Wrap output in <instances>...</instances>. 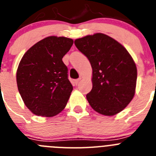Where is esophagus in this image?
<instances>
[{
    "mask_svg": "<svg viewBox=\"0 0 156 156\" xmlns=\"http://www.w3.org/2000/svg\"><path fill=\"white\" fill-rule=\"evenodd\" d=\"M80 80L81 79H77V80H75V83H76V84H78V83H80Z\"/></svg>",
    "mask_w": 156,
    "mask_h": 156,
    "instance_id": "1",
    "label": "esophagus"
}]
</instances>
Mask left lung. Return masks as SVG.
Instances as JSON below:
<instances>
[{"instance_id":"1","label":"left lung","mask_w":156,"mask_h":156,"mask_svg":"<svg viewBox=\"0 0 156 156\" xmlns=\"http://www.w3.org/2000/svg\"><path fill=\"white\" fill-rule=\"evenodd\" d=\"M74 43L91 65L92 89L87 94L91 108L108 116L120 112L135 94L137 72L133 58L118 41L101 33Z\"/></svg>"}]
</instances>
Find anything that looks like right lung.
Listing matches in <instances>:
<instances>
[{
    "mask_svg": "<svg viewBox=\"0 0 156 156\" xmlns=\"http://www.w3.org/2000/svg\"><path fill=\"white\" fill-rule=\"evenodd\" d=\"M73 44L70 38L51 36L32 46L22 58L16 72L18 90L35 115L55 116L66 106L73 86L62 58Z\"/></svg>",
    "mask_w": 156,
    "mask_h": 156,
    "instance_id": "obj_1",
    "label": "right lung"
}]
</instances>
